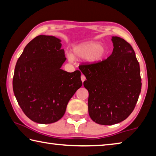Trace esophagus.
Returning <instances> with one entry per match:
<instances>
[{
    "mask_svg": "<svg viewBox=\"0 0 156 156\" xmlns=\"http://www.w3.org/2000/svg\"><path fill=\"white\" fill-rule=\"evenodd\" d=\"M86 80V78H85V76H84V75H82L81 76V80H82V82H83Z\"/></svg>",
    "mask_w": 156,
    "mask_h": 156,
    "instance_id": "obj_1",
    "label": "esophagus"
}]
</instances>
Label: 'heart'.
Returning a JSON list of instances; mask_svg holds the SVG:
<instances>
[{"mask_svg": "<svg viewBox=\"0 0 156 156\" xmlns=\"http://www.w3.org/2000/svg\"><path fill=\"white\" fill-rule=\"evenodd\" d=\"M107 54V49L98 42L89 41L76 46L73 49V56L77 58H87L90 63H97L103 60ZM69 58L72 60L69 56Z\"/></svg>", "mask_w": 156, "mask_h": 156, "instance_id": "obj_1", "label": "heart"}]
</instances>
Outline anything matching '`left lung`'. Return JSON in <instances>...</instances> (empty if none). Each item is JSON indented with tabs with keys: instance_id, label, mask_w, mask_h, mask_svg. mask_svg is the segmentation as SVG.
<instances>
[{
	"instance_id": "left-lung-1",
	"label": "left lung",
	"mask_w": 156,
	"mask_h": 156,
	"mask_svg": "<svg viewBox=\"0 0 156 156\" xmlns=\"http://www.w3.org/2000/svg\"><path fill=\"white\" fill-rule=\"evenodd\" d=\"M113 49L107 59L81 65L89 91V114L94 122L112 125L125 120L133 112L141 91L139 62L131 44L113 36Z\"/></svg>"
}]
</instances>
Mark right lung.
I'll return each instance as SVG.
<instances>
[{
	"label": "right lung",
	"instance_id": "add662e5",
	"mask_svg": "<svg viewBox=\"0 0 156 156\" xmlns=\"http://www.w3.org/2000/svg\"><path fill=\"white\" fill-rule=\"evenodd\" d=\"M60 39L40 35L18 59L13 90L23 112L34 122L50 124L64 115L69 100L83 84L81 73L60 69L66 58Z\"/></svg>",
	"mask_w": 156,
	"mask_h": 156
}]
</instances>
